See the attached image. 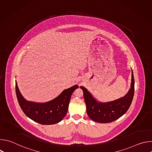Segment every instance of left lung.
<instances>
[{
    "label": "left lung",
    "mask_w": 152,
    "mask_h": 152,
    "mask_svg": "<svg viewBox=\"0 0 152 152\" xmlns=\"http://www.w3.org/2000/svg\"><path fill=\"white\" fill-rule=\"evenodd\" d=\"M134 77L132 70L131 88L127 93L124 97L108 102L98 101L87 89L82 86H80L83 92L86 113L88 117L92 120L102 123H111L121 117L127 112L131 104L134 95Z\"/></svg>",
    "instance_id": "obj_1"
}]
</instances>
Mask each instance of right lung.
<instances>
[{"mask_svg": "<svg viewBox=\"0 0 152 152\" xmlns=\"http://www.w3.org/2000/svg\"><path fill=\"white\" fill-rule=\"evenodd\" d=\"M79 88L77 85L64 90L55 99L45 103L26 100L20 93L15 81V91L18 103L26 115L41 124H54L66 116L72 94Z\"/></svg>", "mask_w": 152, "mask_h": 152, "instance_id": "obj_1", "label": "right lung"}]
</instances>
